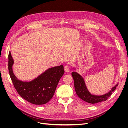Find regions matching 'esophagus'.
<instances>
[{"label": "esophagus", "mask_w": 128, "mask_h": 128, "mask_svg": "<svg viewBox=\"0 0 128 128\" xmlns=\"http://www.w3.org/2000/svg\"><path fill=\"white\" fill-rule=\"evenodd\" d=\"M64 72H68L69 71V66L68 65H66L64 67Z\"/></svg>", "instance_id": "1"}]
</instances>
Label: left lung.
Listing matches in <instances>:
<instances>
[{
    "label": "left lung",
    "instance_id": "1",
    "mask_svg": "<svg viewBox=\"0 0 128 128\" xmlns=\"http://www.w3.org/2000/svg\"><path fill=\"white\" fill-rule=\"evenodd\" d=\"M72 75L74 82L75 90L77 95L78 97L84 100V102L90 104H96L106 100L111 96L113 92L116 88L118 84L112 88L111 90L107 94L102 96H96L90 94L88 90L85 83L84 80L82 76L78 73L73 72H72Z\"/></svg>",
    "mask_w": 128,
    "mask_h": 128
}]
</instances>
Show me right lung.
Listing matches in <instances>:
<instances>
[{
	"mask_svg": "<svg viewBox=\"0 0 128 128\" xmlns=\"http://www.w3.org/2000/svg\"><path fill=\"white\" fill-rule=\"evenodd\" d=\"M14 60L8 54V71L14 86L22 98L34 104H44L48 102L54 94L57 85L64 74V66H56L45 72L30 82L19 80L15 76L12 66Z\"/></svg>",
	"mask_w": 128,
	"mask_h": 128,
	"instance_id": "right-lung-1",
	"label": "right lung"
}]
</instances>
